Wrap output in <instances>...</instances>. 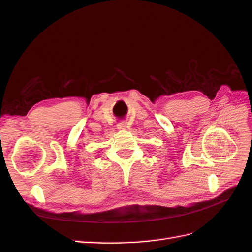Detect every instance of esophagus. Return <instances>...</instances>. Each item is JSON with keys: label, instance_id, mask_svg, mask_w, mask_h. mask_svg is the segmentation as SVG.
Instances as JSON below:
<instances>
[{"label": "esophagus", "instance_id": "obj_1", "mask_svg": "<svg viewBox=\"0 0 252 252\" xmlns=\"http://www.w3.org/2000/svg\"><path fill=\"white\" fill-rule=\"evenodd\" d=\"M117 127H118V129H120V130H123V129L126 128V123L125 122H119Z\"/></svg>", "mask_w": 252, "mask_h": 252}]
</instances>
